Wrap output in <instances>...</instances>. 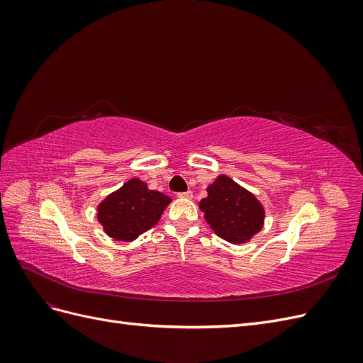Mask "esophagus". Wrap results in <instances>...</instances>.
Here are the masks:
<instances>
[{
	"label": "esophagus",
	"mask_w": 363,
	"mask_h": 363,
	"mask_svg": "<svg viewBox=\"0 0 363 363\" xmlns=\"http://www.w3.org/2000/svg\"><path fill=\"white\" fill-rule=\"evenodd\" d=\"M177 196H179V199H183V200H191L192 196H194V194H192L191 191H186V192H182V194H179Z\"/></svg>",
	"instance_id": "1"
}]
</instances>
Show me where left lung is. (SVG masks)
<instances>
[{"mask_svg": "<svg viewBox=\"0 0 363 363\" xmlns=\"http://www.w3.org/2000/svg\"><path fill=\"white\" fill-rule=\"evenodd\" d=\"M199 206L206 223L227 242L240 245L256 236L265 224V207L257 196L225 174H219L206 188Z\"/></svg>", "mask_w": 363, "mask_h": 363, "instance_id": "obj_1", "label": "left lung"}]
</instances>
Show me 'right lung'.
<instances>
[{
  "instance_id": "right-lung-1",
  "label": "right lung",
  "mask_w": 363,
  "mask_h": 363,
  "mask_svg": "<svg viewBox=\"0 0 363 363\" xmlns=\"http://www.w3.org/2000/svg\"><path fill=\"white\" fill-rule=\"evenodd\" d=\"M171 201L145 182L130 179L96 206V219L108 238L131 242L159 223Z\"/></svg>"
}]
</instances>
